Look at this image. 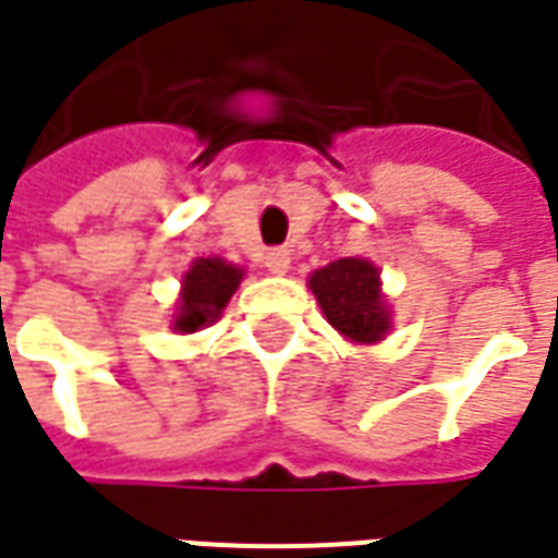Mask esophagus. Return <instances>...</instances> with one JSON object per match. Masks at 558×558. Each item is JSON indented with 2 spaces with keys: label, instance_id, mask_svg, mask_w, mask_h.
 <instances>
[{
  "label": "esophagus",
  "instance_id": "1",
  "mask_svg": "<svg viewBox=\"0 0 558 558\" xmlns=\"http://www.w3.org/2000/svg\"><path fill=\"white\" fill-rule=\"evenodd\" d=\"M263 263L271 275H287V268H290V251L287 247H271V251L263 256Z\"/></svg>",
  "mask_w": 558,
  "mask_h": 558
}]
</instances>
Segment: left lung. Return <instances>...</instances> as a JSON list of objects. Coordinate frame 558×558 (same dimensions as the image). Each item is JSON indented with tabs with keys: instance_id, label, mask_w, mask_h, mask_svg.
I'll return each mask as SVG.
<instances>
[{
	"instance_id": "obj_1",
	"label": "left lung",
	"mask_w": 558,
	"mask_h": 558,
	"mask_svg": "<svg viewBox=\"0 0 558 558\" xmlns=\"http://www.w3.org/2000/svg\"><path fill=\"white\" fill-rule=\"evenodd\" d=\"M307 287L317 295L326 319L356 344H377L392 326L389 307L380 292V271L368 259L347 256L317 268Z\"/></svg>"
}]
</instances>
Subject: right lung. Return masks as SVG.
I'll return each instance as SVG.
<instances>
[{"label":"right lung","instance_id":"obj_1","mask_svg":"<svg viewBox=\"0 0 558 558\" xmlns=\"http://www.w3.org/2000/svg\"><path fill=\"white\" fill-rule=\"evenodd\" d=\"M241 278L244 271L239 266H229L220 256H211V259L198 256L181 283V302L171 319V329L190 335L211 326L214 319L223 314L232 292L239 290Z\"/></svg>","mask_w":558,"mask_h":558}]
</instances>
